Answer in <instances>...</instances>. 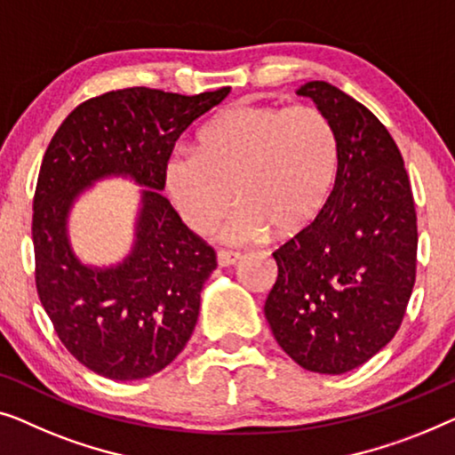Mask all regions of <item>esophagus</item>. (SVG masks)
<instances>
[{
  "mask_svg": "<svg viewBox=\"0 0 455 455\" xmlns=\"http://www.w3.org/2000/svg\"><path fill=\"white\" fill-rule=\"evenodd\" d=\"M239 259H241L239 251H228V249H220V251H219V266H222V267L233 266Z\"/></svg>",
  "mask_w": 455,
  "mask_h": 455,
  "instance_id": "esophagus-1",
  "label": "esophagus"
}]
</instances>
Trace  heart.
Masks as SVG:
<instances>
[{
    "instance_id": "b5f03b06",
    "label": "heart",
    "mask_w": 455,
    "mask_h": 455,
    "mask_svg": "<svg viewBox=\"0 0 455 455\" xmlns=\"http://www.w3.org/2000/svg\"><path fill=\"white\" fill-rule=\"evenodd\" d=\"M338 172V138L317 107L235 105L197 133V150L179 148L164 179L181 219L196 233L219 225L233 204L225 236L247 243L274 228L297 233L328 202ZM235 191H232V188Z\"/></svg>"
}]
</instances>
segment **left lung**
<instances>
[{
  "instance_id": "8db88e82",
  "label": "left lung",
  "mask_w": 455,
  "mask_h": 455,
  "mask_svg": "<svg viewBox=\"0 0 455 455\" xmlns=\"http://www.w3.org/2000/svg\"><path fill=\"white\" fill-rule=\"evenodd\" d=\"M331 121L334 189L319 214L283 243L266 299L272 334L294 363L340 375L398 331L417 280V210L394 138L367 107L328 82L297 91Z\"/></svg>"
}]
</instances>
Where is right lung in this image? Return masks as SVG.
<instances>
[{"instance_id": "add662e5", "label": "right lung", "mask_w": 455, "mask_h": 455, "mask_svg": "<svg viewBox=\"0 0 455 455\" xmlns=\"http://www.w3.org/2000/svg\"><path fill=\"white\" fill-rule=\"evenodd\" d=\"M228 92L111 91L76 107L49 142L33 200L36 292L63 347L94 373L144 379L191 338L216 251L161 191L179 136ZM111 174L145 185L143 208L132 253L100 271L73 255L67 214L84 187Z\"/></svg>"}]
</instances>
